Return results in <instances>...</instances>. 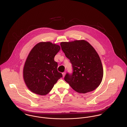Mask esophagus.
Instances as JSON below:
<instances>
[{"label": "esophagus", "instance_id": "obj_1", "mask_svg": "<svg viewBox=\"0 0 127 127\" xmlns=\"http://www.w3.org/2000/svg\"><path fill=\"white\" fill-rule=\"evenodd\" d=\"M65 75V72L63 73V77H64Z\"/></svg>", "mask_w": 127, "mask_h": 127}]
</instances>
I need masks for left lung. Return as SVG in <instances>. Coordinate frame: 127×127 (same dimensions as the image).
I'll return each instance as SVG.
<instances>
[{
    "mask_svg": "<svg viewBox=\"0 0 127 127\" xmlns=\"http://www.w3.org/2000/svg\"><path fill=\"white\" fill-rule=\"evenodd\" d=\"M60 44L72 66V73H66L64 80L79 93L95 90L103 77L102 62L95 49L85 40L62 42Z\"/></svg>",
    "mask_w": 127,
    "mask_h": 127,
    "instance_id": "obj_1",
    "label": "left lung"
}]
</instances>
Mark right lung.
Returning a JSON list of instances; mask_svg holds the SVG:
<instances>
[{
	"mask_svg": "<svg viewBox=\"0 0 127 127\" xmlns=\"http://www.w3.org/2000/svg\"><path fill=\"white\" fill-rule=\"evenodd\" d=\"M61 49L50 42L36 44L28 55L23 74L26 86L32 92L40 95L48 94L58 80L63 77L58 71L55 55Z\"/></svg>",
	"mask_w": 127,
	"mask_h": 127,
	"instance_id": "1",
	"label": "right lung"
}]
</instances>
